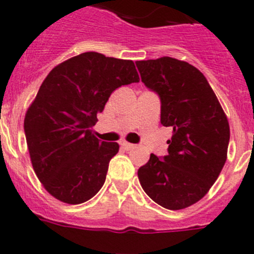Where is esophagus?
Instances as JSON below:
<instances>
[{
  "label": "esophagus",
  "mask_w": 254,
  "mask_h": 254,
  "mask_svg": "<svg viewBox=\"0 0 254 254\" xmlns=\"http://www.w3.org/2000/svg\"><path fill=\"white\" fill-rule=\"evenodd\" d=\"M121 146H122L125 150H127V151H128V150L133 149L134 145H133V143H129V142H126V141H123V142H121Z\"/></svg>",
  "instance_id": "obj_1"
}]
</instances>
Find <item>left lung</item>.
Wrapping results in <instances>:
<instances>
[{
  "mask_svg": "<svg viewBox=\"0 0 254 254\" xmlns=\"http://www.w3.org/2000/svg\"><path fill=\"white\" fill-rule=\"evenodd\" d=\"M141 81L160 99V122L172 127L168 155H150L138 169L141 187L168 210L202 198L226 161L230 129L203 73L172 57L136 62Z\"/></svg>",
  "mask_w": 254,
  "mask_h": 254,
  "instance_id": "obj_1",
  "label": "left lung"
}]
</instances>
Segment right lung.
Returning a JSON list of instances; mask_svg holds the SVG:
<instances>
[{"label":"right lung","instance_id":"1","mask_svg":"<svg viewBox=\"0 0 254 254\" xmlns=\"http://www.w3.org/2000/svg\"><path fill=\"white\" fill-rule=\"evenodd\" d=\"M140 77L129 60L86 52L52 69L24 121L34 172L53 197L78 205L103 187L120 150L93 134L111 94Z\"/></svg>","mask_w":254,"mask_h":254}]
</instances>
